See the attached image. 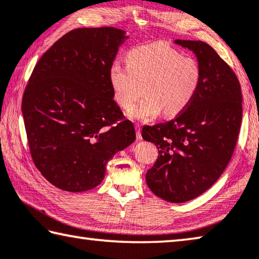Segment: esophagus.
<instances>
[{
	"mask_svg": "<svg viewBox=\"0 0 259 259\" xmlns=\"http://www.w3.org/2000/svg\"><path fill=\"white\" fill-rule=\"evenodd\" d=\"M136 134H137V139H142V129H141V125L136 124Z\"/></svg>",
	"mask_w": 259,
	"mask_h": 259,
	"instance_id": "esophagus-1",
	"label": "esophagus"
}]
</instances>
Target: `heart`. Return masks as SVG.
I'll return each instance as SVG.
<instances>
[{"instance_id":"obj_1","label":"heart","mask_w":259,"mask_h":259,"mask_svg":"<svg viewBox=\"0 0 259 259\" xmlns=\"http://www.w3.org/2000/svg\"><path fill=\"white\" fill-rule=\"evenodd\" d=\"M126 63L110 65L109 80L115 100L124 109L146 92L129 112L139 121H149L162 110L168 116L182 112L194 99L202 78L196 59L183 56L163 41L131 49Z\"/></svg>"}]
</instances>
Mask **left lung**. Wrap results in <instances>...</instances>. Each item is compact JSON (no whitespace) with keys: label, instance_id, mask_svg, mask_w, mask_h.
Returning a JSON list of instances; mask_svg holds the SVG:
<instances>
[{"label":"left lung","instance_id":"8db88e82","mask_svg":"<svg viewBox=\"0 0 259 259\" xmlns=\"http://www.w3.org/2000/svg\"><path fill=\"white\" fill-rule=\"evenodd\" d=\"M196 54L202 78L196 96L173 120L145 125L142 137L154 143L159 157L146 173L155 196L183 203L215 183L231 160L242 121L240 81L210 45L175 40Z\"/></svg>","mask_w":259,"mask_h":259}]
</instances>
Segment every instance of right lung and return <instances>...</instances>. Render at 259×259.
Wrapping results in <instances>:
<instances>
[{"mask_svg":"<svg viewBox=\"0 0 259 259\" xmlns=\"http://www.w3.org/2000/svg\"><path fill=\"white\" fill-rule=\"evenodd\" d=\"M118 28H75L40 57L24 90L22 112L32 160L53 186L80 192L99 186L106 165L135 139L109 80Z\"/></svg>","mask_w":259,"mask_h":259,"instance_id":"right-lung-1","label":"right lung"}]
</instances>
